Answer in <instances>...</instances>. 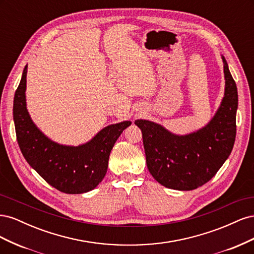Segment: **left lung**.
Returning a JSON list of instances; mask_svg holds the SVG:
<instances>
[{
  "label": "left lung",
  "mask_w": 254,
  "mask_h": 254,
  "mask_svg": "<svg viewBox=\"0 0 254 254\" xmlns=\"http://www.w3.org/2000/svg\"><path fill=\"white\" fill-rule=\"evenodd\" d=\"M224 61L225 97L212 121L197 132L176 135L161 125L137 120L142 130L146 163L162 186L191 190L210 181L232 151L236 135L237 88Z\"/></svg>",
  "instance_id": "left-lung-1"
}]
</instances>
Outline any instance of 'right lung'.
Returning a JSON list of instances; mask_svg holds the SVG:
<instances>
[{"mask_svg": "<svg viewBox=\"0 0 254 254\" xmlns=\"http://www.w3.org/2000/svg\"><path fill=\"white\" fill-rule=\"evenodd\" d=\"M27 65L13 98V121L19 147L27 163L53 188L65 194H82L96 188L107 173L111 149L131 122L101 130L90 142L64 146L48 139L30 120L26 109Z\"/></svg>", "mask_w": 254, "mask_h": 254, "instance_id": "1", "label": "right lung"}]
</instances>
